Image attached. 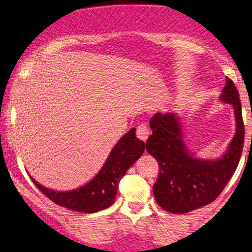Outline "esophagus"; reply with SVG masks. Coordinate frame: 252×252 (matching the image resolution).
Here are the masks:
<instances>
[{"mask_svg": "<svg viewBox=\"0 0 252 252\" xmlns=\"http://www.w3.org/2000/svg\"><path fill=\"white\" fill-rule=\"evenodd\" d=\"M136 135L139 139H141V141L146 142V139H148L149 137V128L145 126V124H141V126H137Z\"/></svg>", "mask_w": 252, "mask_h": 252, "instance_id": "esophagus-1", "label": "esophagus"}]
</instances>
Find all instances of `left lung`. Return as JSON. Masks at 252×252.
Returning a JSON list of instances; mask_svg holds the SVG:
<instances>
[{"mask_svg":"<svg viewBox=\"0 0 252 252\" xmlns=\"http://www.w3.org/2000/svg\"><path fill=\"white\" fill-rule=\"evenodd\" d=\"M221 100L234 107L236 133L228 151L216 160H201L187 152L174 114L157 113L150 120L152 135L145 146L158 161L154 194L165 211L184 214L213 202L236 171L244 144V123L240 95L231 79L227 78Z\"/></svg>","mask_w":252,"mask_h":252,"instance_id":"8db88e82","label":"left lung"}]
</instances>
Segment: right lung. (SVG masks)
<instances>
[{
  "label": "right lung",
  "instance_id": "add662e5",
  "mask_svg": "<svg viewBox=\"0 0 252 252\" xmlns=\"http://www.w3.org/2000/svg\"><path fill=\"white\" fill-rule=\"evenodd\" d=\"M135 131L136 129L132 128L120 139L100 172L93 180L80 189L69 192H57L41 186L32 177H30L31 180L44 195L63 208L84 213L106 209L115 201L120 180L144 152V142L136 138Z\"/></svg>",
  "mask_w": 252,
  "mask_h": 252
}]
</instances>
